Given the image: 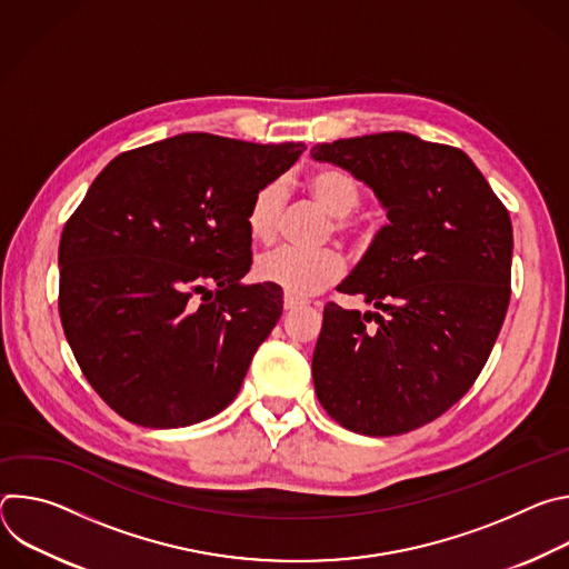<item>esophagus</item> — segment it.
<instances>
[{"label": "esophagus", "mask_w": 569, "mask_h": 569, "mask_svg": "<svg viewBox=\"0 0 569 569\" xmlns=\"http://www.w3.org/2000/svg\"><path fill=\"white\" fill-rule=\"evenodd\" d=\"M303 306H308L306 299H299V297H292V295L286 292V297H283V308L286 310H297V308H303Z\"/></svg>", "instance_id": "1"}]
</instances>
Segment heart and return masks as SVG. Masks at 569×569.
<instances>
[{
	"mask_svg": "<svg viewBox=\"0 0 569 569\" xmlns=\"http://www.w3.org/2000/svg\"><path fill=\"white\" fill-rule=\"evenodd\" d=\"M306 191L310 200L331 216L327 231L351 240L353 246H362L373 236V224L369 220L356 218L351 211L360 204L362 189L349 173L340 169H317L306 178ZM286 207V184L272 180L263 184L250 200L246 224L254 242L268 246L279 233L281 213ZM342 257L331 250H292L279 248L257 259L254 274L259 281L277 286L292 297H310L327 290L342 277Z\"/></svg>",
	"mask_w": 569,
	"mask_h": 569,
	"instance_id": "b5f03b06",
	"label": "heart"
}]
</instances>
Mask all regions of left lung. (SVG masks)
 Instances as JSON below:
<instances>
[{"label":"left lung","mask_w":569,"mask_h":569,"mask_svg":"<svg viewBox=\"0 0 569 569\" xmlns=\"http://www.w3.org/2000/svg\"><path fill=\"white\" fill-rule=\"evenodd\" d=\"M310 152L367 182L389 218L340 286L378 312L327 303L315 393L358 435L412 432L448 412L493 351L511 299L509 211L463 150L410 132Z\"/></svg>","instance_id":"left-lung-1"}]
</instances>
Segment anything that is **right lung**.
<instances>
[{
    "instance_id": "right-lung-1",
    "label": "right lung",
    "mask_w": 569,
    "mask_h": 569,
    "mask_svg": "<svg viewBox=\"0 0 569 569\" xmlns=\"http://www.w3.org/2000/svg\"><path fill=\"white\" fill-rule=\"evenodd\" d=\"M303 143L187 132L132 148L64 222L58 310L73 358L110 408L184 428L236 398L281 317V290L242 286L246 213Z\"/></svg>"
}]
</instances>
